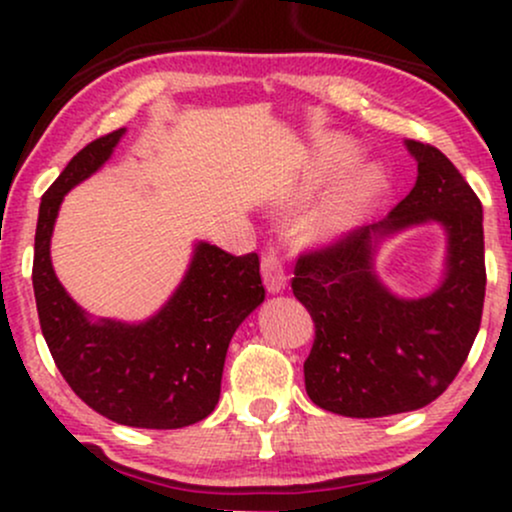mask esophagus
I'll list each match as a JSON object with an SVG mask.
<instances>
[{
    "instance_id": "esophagus-1",
    "label": "esophagus",
    "mask_w": 512,
    "mask_h": 512,
    "mask_svg": "<svg viewBox=\"0 0 512 512\" xmlns=\"http://www.w3.org/2000/svg\"><path fill=\"white\" fill-rule=\"evenodd\" d=\"M262 279H264V289L269 293H281L286 289L289 276H286L284 264H281L274 250H269L267 255L262 257Z\"/></svg>"
}]
</instances>
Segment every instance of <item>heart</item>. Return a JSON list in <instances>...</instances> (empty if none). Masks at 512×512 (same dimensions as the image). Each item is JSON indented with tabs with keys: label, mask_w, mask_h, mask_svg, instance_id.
Returning <instances> with one entry per match:
<instances>
[{
	"label": "heart",
	"mask_w": 512,
	"mask_h": 512,
	"mask_svg": "<svg viewBox=\"0 0 512 512\" xmlns=\"http://www.w3.org/2000/svg\"><path fill=\"white\" fill-rule=\"evenodd\" d=\"M361 156V146L346 137L325 139L317 151V158L303 178V192L315 190L322 182L334 175L344 173ZM387 190V175L378 163H366L356 168L322 197L313 214L308 216L305 231L317 243H337L354 233L363 221L368 219L370 211L375 209L378 199Z\"/></svg>",
	"instance_id": "b5f03b06"
}]
</instances>
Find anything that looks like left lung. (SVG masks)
<instances>
[{"instance_id":"left-lung-1","label":"left lung","mask_w":512,"mask_h":512,"mask_svg":"<svg viewBox=\"0 0 512 512\" xmlns=\"http://www.w3.org/2000/svg\"><path fill=\"white\" fill-rule=\"evenodd\" d=\"M419 166L411 192L387 219L296 264L293 296L315 322L305 392L320 409L378 419L426 407L460 373L484 308V214L460 170L428 144L407 139ZM446 236L439 284L402 297L379 279V248L411 227Z\"/></svg>"}]
</instances>
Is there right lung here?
I'll return each instance as SVG.
<instances>
[{
	"instance_id": "obj_1",
	"label": "right lung",
	"mask_w": 512,
	"mask_h": 512,
	"mask_svg": "<svg viewBox=\"0 0 512 512\" xmlns=\"http://www.w3.org/2000/svg\"><path fill=\"white\" fill-rule=\"evenodd\" d=\"M125 134L122 127L84 146L40 199L33 291L40 330L76 395L115 424L166 431L207 419L219 402L228 344L264 301L260 257L195 240L180 284L146 320L81 308L52 267V231L67 192L98 173Z\"/></svg>"
}]
</instances>
